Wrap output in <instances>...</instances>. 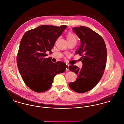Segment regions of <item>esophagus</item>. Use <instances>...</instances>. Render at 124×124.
<instances>
[{"instance_id":"obj_1","label":"esophagus","mask_w":124,"mask_h":124,"mask_svg":"<svg viewBox=\"0 0 124 124\" xmlns=\"http://www.w3.org/2000/svg\"><path fill=\"white\" fill-rule=\"evenodd\" d=\"M65 67H66V71H69V65L66 64V65H65Z\"/></svg>"}]
</instances>
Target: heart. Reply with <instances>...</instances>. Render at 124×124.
<instances>
[{
  "label": "heart",
  "instance_id": "b5f03b06",
  "mask_svg": "<svg viewBox=\"0 0 124 124\" xmlns=\"http://www.w3.org/2000/svg\"><path fill=\"white\" fill-rule=\"evenodd\" d=\"M66 38L68 43L69 42H75L76 43L77 41V37L73 33L69 32L66 35Z\"/></svg>",
  "mask_w": 124,
  "mask_h": 124
}]
</instances>
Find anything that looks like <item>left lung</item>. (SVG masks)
<instances>
[{"label": "left lung", "instance_id": "left-lung-1", "mask_svg": "<svg viewBox=\"0 0 124 124\" xmlns=\"http://www.w3.org/2000/svg\"><path fill=\"white\" fill-rule=\"evenodd\" d=\"M72 30L80 38L81 45L76 52L82 57L83 67L71 65L70 71L78 77L75 82L69 83L73 91L84 93L93 88L102 78L106 68L107 51L103 38L91 29L81 26Z\"/></svg>", "mask_w": 124, "mask_h": 124}]
</instances>
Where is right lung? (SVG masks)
<instances>
[{
	"instance_id": "right-lung-1",
	"label": "right lung",
	"mask_w": 124,
	"mask_h": 124,
	"mask_svg": "<svg viewBox=\"0 0 124 124\" xmlns=\"http://www.w3.org/2000/svg\"><path fill=\"white\" fill-rule=\"evenodd\" d=\"M66 28L65 25H41L27 31L22 37L17 56V66L24 82L32 91H47L55 76L66 70L64 62L55 63L50 58L45 57Z\"/></svg>"
}]
</instances>
